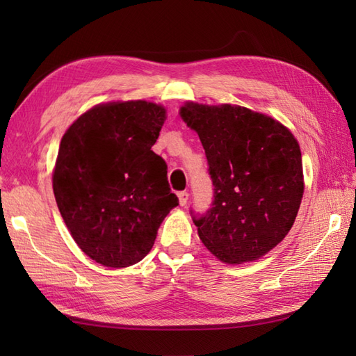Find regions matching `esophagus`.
I'll return each instance as SVG.
<instances>
[{
	"mask_svg": "<svg viewBox=\"0 0 356 356\" xmlns=\"http://www.w3.org/2000/svg\"><path fill=\"white\" fill-rule=\"evenodd\" d=\"M177 197H179L180 207H185L186 203H188V197H190V194H188L186 191H182V193H179V194H177Z\"/></svg>",
	"mask_w": 356,
	"mask_h": 356,
	"instance_id": "obj_1",
	"label": "esophagus"
}]
</instances>
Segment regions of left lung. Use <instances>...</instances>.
<instances>
[{"mask_svg":"<svg viewBox=\"0 0 356 356\" xmlns=\"http://www.w3.org/2000/svg\"><path fill=\"white\" fill-rule=\"evenodd\" d=\"M179 115L199 134L214 185L213 208L194 218L202 243L226 264L261 259L291 231L303 199L297 139L240 105L186 101Z\"/></svg>","mask_w":356,"mask_h":356,"instance_id":"obj_1","label":"left lung"}]
</instances>
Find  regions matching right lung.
<instances>
[{"instance_id": "1", "label": "right lung", "mask_w": 356, "mask_h": 356, "mask_svg": "<svg viewBox=\"0 0 356 356\" xmlns=\"http://www.w3.org/2000/svg\"><path fill=\"white\" fill-rule=\"evenodd\" d=\"M166 120L162 104H97L67 128L51 184L67 229L81 251L107 268H128L154 245L179 205L166 163L151 147Z\"/></svg>"}]
</instances>
